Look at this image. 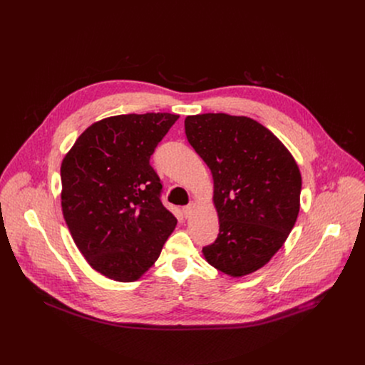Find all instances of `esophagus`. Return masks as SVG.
Masks as SVG:
<instances>
[{
	"label": "esophagus",
	"mask_w": 365,
	"mask_h": 365,
	"mask_svg": "<svg viewBox=\"0 0 365 365\" xmlns=\"http://www.w3.org/2000/svg\"><path fill=\"white\" fill-rule=\"evenodd\" d=\"M192 211H193V205H192V203H189V205H186V206L182 207V212H183V215H185V218H189V217L192 215Z\"/></svg>",
	"instance_id": "obj_1"
}]
</instances>
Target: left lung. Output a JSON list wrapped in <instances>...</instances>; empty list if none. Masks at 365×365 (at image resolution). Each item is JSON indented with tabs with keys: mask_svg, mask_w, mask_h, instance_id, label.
Wrapping results in <instances>:
<instances>
[{
	"mask_svg": "<svg viewBox=\"0 0 365 365\" xmlns=\"http://www.w3.org/2000/svg\"><path fill=\"white\" fill-rule=\"evenodd\" d=\"M185 133L214 178L220 234L202 248L206 262L234 277L250 274L269 263L294 227L299 168L272 131L247 117L190 115Z\"/></svg>",
	"mask_w": 365,
	"mask_h": 365,
	"instance_id": "8db88e82",
	"label": "left lung"
}]
</instances>
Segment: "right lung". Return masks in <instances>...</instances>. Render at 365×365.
Wrapping results in <instances>:
<instances>
[{
    "label": "right lung",
    "mask_w": 365,
    "mask_h": 365,
    "mask_svg": "<svg viewBox=\"0 0 365 365\" xmlns=\"http://www.w3.org/2000/svg\"><path fill=\"white\" fill-rule=\"evenodd\" d=\"M178 118L147 113L98 121L62 162L66 225L86 262L108 279H140L178 224L162 203L163 183L150 165Z\"/></svg>",
    "instance_id": "add662e5"
}]
</instances>
